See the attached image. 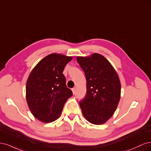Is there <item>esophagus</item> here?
I'll return each instance as SVG.
<instances>
[{
    "mask_svg": "<svg viewBox=\"0 0 151 151\" xmlns=\"http://www.w3.org/2000/svg\"><path fill=\"white\" fill-rule=\"evenodd\" d=\"M72 93H73V94H76V89L75 88H72Z\"/></svg>",
    "mask_w": 151,
    "mask_h": 151,
    "instance_id": "1",
    "label": "esophagus"
}]
</instances>
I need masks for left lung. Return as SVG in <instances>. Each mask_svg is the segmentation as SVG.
<instances>
[{
	"instance_id": "obj_1",
	"label": "left lung",
	"mask_w": 151,
	"mask_h": 151,
	"mask_svg": "<svg viewBox=\"0 0 151 151\" xmlns=\"http://www.w3.org/2000/svg\"><path fill=\"white\" fill-rule=\"evenodd\" d=\"M85 73L87 93L79 102L86 119L95 125L106 122L113 115L119 103L121 84L117 73L107 59L98 53L77 57Z\"/></svg>"
}]
</instances>
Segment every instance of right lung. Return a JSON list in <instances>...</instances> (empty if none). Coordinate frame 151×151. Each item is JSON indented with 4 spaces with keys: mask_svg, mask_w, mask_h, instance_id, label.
Here are the masks:
<instances>
[{
    "mask_svg": "<svg viewBox=\"0 0 151 151\" xmlns=\"http://www.w3.org/2000/svg\"><path fill=\"white\" fill-rule=\"evenodd\" d=\"M72 59L61 54H50L31 71L26 83V101L38 120L45 123L57 120L67 100L72 96L62 74Z\"/></svg>",
    "mask_w": 151,
    "mask_h": 151,
    "instance_id": "1",
    "label": "right lung"
}]
</instances>
